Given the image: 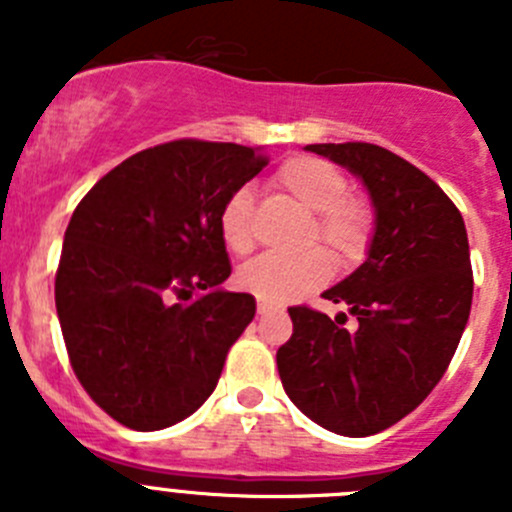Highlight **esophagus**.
Wrapping results in <instances>:
<instances>
[{"instance_id":"esophagus-1","label":"esophagus","mask_w":512,"mask_h":512,"mask_svg":"<svg viewBox=\"0 0 512 512\" xmlns=\"http://www.w3.org/2000/svg\"><path fill=\"white\" fill-rule=\"evenodd\" d=\"M256 310H259V315H269V312H274L277 307L269 305V302H259V307H256Z\"/></svg>"}]
</instances>
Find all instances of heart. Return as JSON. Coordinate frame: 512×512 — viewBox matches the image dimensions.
Wrapping results in <instances>:
<instances>
[{
    "instance_id": "1",
    "label": "heart",
    "mask_w": 512,
    "mask_h": 512,
    "mask_svg": "<svg viewBox=\"0 0 512 512\" xmlns=\"http://www.w3.org/2000/svg\"><path fill=\"white\" fill-rule=\"evenodd\" d=\"M274 182L305 210L315 212L310 243L320 241L338 261L348 264L364 256L372 238V212L356 197H348V179L328 161L312 156L289 158ZM220 238L233 253L253 248V192L235 189L220 210ZM330 277L325 251L310 248L297 256L266 253L238 271V287L269 305H287L323 287Z\"/></svg>"
}]
</instances>
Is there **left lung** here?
<instances>
[{"instance_id": "left-lung-1", "label": "left lung", "mask_w": 512, "mask_h": 512, "mask_svg": "<svg viewBox=\"0 0 512 512\" xmlns=\"http://www.w3.org/2000/svg\"><path fill=\"white\" fill-rule=\"evenodd\" d=\"M305 151L364 182L374 235L359 269L323 292L346 302L330 320L289 307L292 338L277 351L284 392L338 436L364 438L413 413L449 369L472 310L464 217L431 176L374 143H315Z\"/></svg>"}]
</instances>
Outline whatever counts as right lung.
Returning a JSON list of instances; mask_svg holds the SVG:
<instances>
[{
    "mask_svg": "<svg viewBox=\"0 0 512 512\" xmlns=\"http://www.w3.org/2000/svg\"><path fill=\"white\" fill-rule=\"evenodd\" d=\"M269 158L171 140L125 158L79 202L63 235L56 310L76 379L133 431L189 418L256 315L225 292L220 210Z\"/></svg>",
    "mask_w": 512,
    "mask_h": 512,
    "instance_id": "right-lung-1",
    "label": "right lung"
}]
</instances>
